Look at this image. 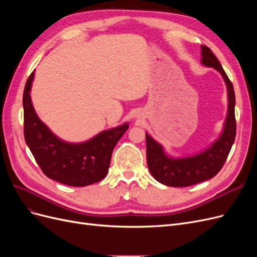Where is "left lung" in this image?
Instances as JSON below:
<instances>
[{"mask_svg":"<svg viewBox=\"0 0 257 257\" xmlns=\"http://www.w3.org/2000/svg\"><path fill=\"white\" fill-rule=\"evenodd\" d=\"M201 63L219 71L226 82L228 91V113L221 137L195 157L169 159L160 144L146 134L147 163L151 175L162 184L168 186H189L213 178L223 167L236 137L235 91L228 76L209 47L201 46Z\"/></svg>","mask_w":257,"mask_h":257,"instance_id":"obj_1","label":"left lung"}]
</instances>
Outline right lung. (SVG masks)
Masks as SVG:
<instances>
[{
	"label": "right lung",
	"mask_w": 257,
	"mask_h": 257,
	"mask_svg": "<svg viewBox=\"0 0 257 257\" xmlns=\"http://www.w3.org/2000/svg\"><path fill=\"white\" fill-rule=\"evenodd\" d=\"M34 72L29 76L23 91V133L38 166L52 180L71 186H85L103 180L110 165L113 148L127 131V124L104 131L87 143L62 142L34 110L30 96Z\"/></svg>",
	"instance_id": "obj_1"
}]
</instances>
